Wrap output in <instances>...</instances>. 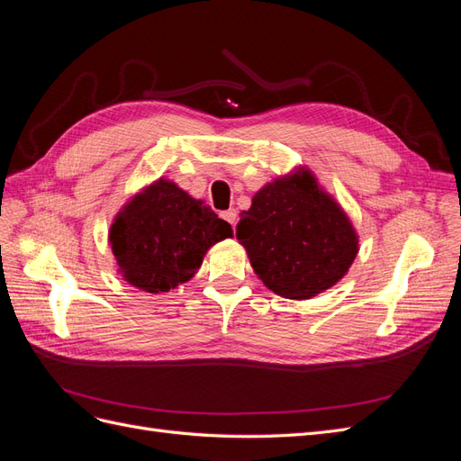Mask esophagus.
Here are the masks:
<instances>
[{"label": "esophagus", "mask_w": 461, "mask_h": 461, "mask_svg": "<svg viewBox=\"0 0 461 461\" xmlns=\"http://www.w3.org/2000/svg\"><path fill=\"white\" fill-rule=\"evenodd\" d=\"M221 217L225 219L227 222H230V225H234L236 222V209H227V212H222Z\"/></svg>", "instance_id": "1"}]
</instances>
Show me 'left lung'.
<instances>
[{"mask_svg":"<svg viewBox=\"0 0 461 461\" xmlns=\"http://www.w3.org/2000/svg\"><path fill=\"white\" fill-rule=\"evenodd\" d=\"M236 239L263 285L290 300H310L337 285L359 249L344 209L305 167L256 194Z\"/></svg>","mask_w":461,"mask_h":461,"instance_id":"left-lung-1","label":"left lung"}]
</instances>
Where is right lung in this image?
Wrapping results in <instances>:
<instances>
[{
  "label": "right lung",
  "mask_w": 461,
  "mask_h": 461,
  "mask_svg": "<svg viewBox=\"0 0 461 461\" xmlns=\"http://www.w3.org/2000/svg\"><path fill=\"white\" fill-rule=\"evenodd\" d=\"M229 236L230 225L212 207L159 178L122 205L109 244L124 281L161 294L190 281L207 249Z\"/></svg>",
  "instance_id": "right-lung-1"
}]
</instances>
